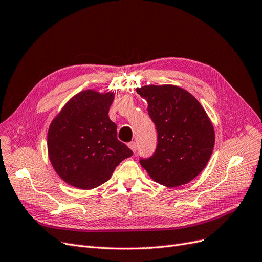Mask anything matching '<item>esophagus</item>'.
Here are the masks:
<instances>
[{
	"label": "esophagus",
	"instance_id": "1",
	"mask_svg": "<svg viewBox=\"0 0 262 262\" xmlns=\"http://www.w3.org/2000/svg\"><path fill=\"white\" fill-rule=\"evenodd\" d=\"M128 147H129V149L133 151V152L135 154L136 152V150H137V146H136V142L135 141H132V142H129L128 143Z\"/></svg>",
	"mask_w": 262,
	"mask_h": 262
}]
</instances>
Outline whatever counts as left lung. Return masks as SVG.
I'll return each instance as SVG.
<instances>
[{"label":"left lung","mask_w":262,"mask_h":262,"mask_svg":"<svg viewBox=\"0 0 262 262\" xmlns=\"http://www.w3.org/2000/svg\"><path fill=\"white\" fill-rule=\"evenodd\" d=\"M148 102L156 125L155 154L139 160L159 184L176 187L190 182L205 168L214 147V129L197 99L172 85L136 89Z\"/></svg>","instance_id":"8db88e82"}]
</instances>
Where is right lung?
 Here are the masks:
<instances>
[{"mask_svg": "<svg viewBox=\"0 0 262 262\" xmlns=\"http://www.w3.org/2000/svg\"><path fill=\"white\" fill-rule=\"evenodd\" d=\"M113 99V92L81 91L50 125V161L61 179L74 187H98L124 159L133 156V151L117 139L116 124L108 117Z\"/></svg>", "mask_w": 262, "mask_h": 262, "instance_id": "1", "label": "right lung"}]
</instances>
